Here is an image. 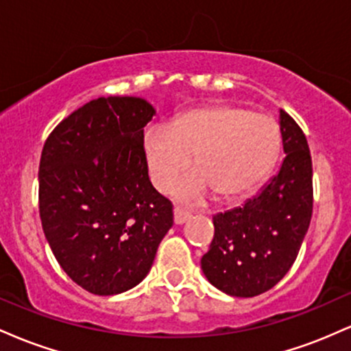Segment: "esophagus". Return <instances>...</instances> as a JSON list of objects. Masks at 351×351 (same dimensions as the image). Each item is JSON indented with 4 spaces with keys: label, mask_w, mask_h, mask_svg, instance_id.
I'll list each match as a JSON object with an SVG mask.
<instances>
[{
    "label": "esophagus",
    "mask_w": 351,
    "mask_h": 351,
    "mask_svg": "<svg viewBox=\"0 0 351 351\" xmlns=\"http://www.w3.org/2000/svg\"><path fill=\"white\" fill-rule=\"evenodd\" d=\"M173 215H175V223L176 224L186 223L189 217H191V213L186 211V209L180 208V206H175V209H173Z\"/></svg>",
    "instance_id": "34e87169"
}]
</instances>
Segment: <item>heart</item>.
<instances>
[{
    "mask_svg": "<svg viewBox=\"0 0 351 351\" xmlns=\"http://www.w3.org/2000/svg\"><path fill=\"white\" fill-rule=\"evenodd\" d=\"M280 150L279 125L271 117L236 106H209L186 112L170 127L145 134L143 153L150 178L168 191L191 163L196 171L180 181L175 193L199 201L245 195L263 181Z\"/></svg>",
    "mask_w": 351,
    "mask_h": 351,
    "instance_id": "b5f03b06",
    "label": "heart"
}]
</instances>
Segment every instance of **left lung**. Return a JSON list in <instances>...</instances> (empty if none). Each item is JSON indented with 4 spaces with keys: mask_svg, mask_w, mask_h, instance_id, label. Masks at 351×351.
Listing matches in <instances>:
<instances>
[{
    "mask_svg": "<svg viewBox=\"0 0 351 351\" xmlns=\"http://www.w3.org/2000/svg\"><path fill=\"white\" fill-rule=\"evenodd\" d=\"M280 134L285 158L279 173L243 206L213 217L215 237L201 269L232 297L272 289L295 263L312 219V156L299 123L284 110Z\"/></svg>",
    "mask_w": 351,
    "mask_h": 351,
    "instance_id": "obj_1",
    "label": "left lung"
}]
</instances>
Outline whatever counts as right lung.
I'll use <instances>...</instances> for the list:
<instances>
[{
	"mask_svg": "<svg viewBox=\"0 0 351 351\" xmlns=\"http://www.w3.org/2000/svg\"><path fill=\"white\" fill-rule=\"evenodd\" d=\"M138 97H99L47 136L39 162V216L60 267L95 295L135 287L173 226V204L148 178Z\"/></svg>",
	"mask_w": 351,
	"mask_h": 351,
	"instance_id": "1",
	"label": "right lung"
}]
</instances>
